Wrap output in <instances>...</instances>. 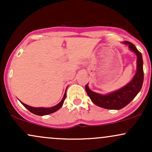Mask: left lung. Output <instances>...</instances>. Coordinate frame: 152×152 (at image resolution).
I'll list each match as a JSON object with an SVG mask.
<instances>
[{
  "instance_id": "8db88e82",
  "label": "left lung",
  "mask_w": 152,
  "mask_h": 152,
  "mask_svg": "<svg viewBox=\"0 0 152 152\" xmlns=\"http://www.w3.org/2000/svg\"><path fill=\"white\" fill-rule=\"evenodd\" d=\"M132 51L137 56V70L133 79L128 84L107 95H102L95 93L89 89L87 84L85 86L86 91L91 100L96 105L107 109L118 110L125 107L135 98L140 91L144 81V70H143V59L141 52H139L133 43L129 41H124Z\"/></svg>"
}]
</instances>
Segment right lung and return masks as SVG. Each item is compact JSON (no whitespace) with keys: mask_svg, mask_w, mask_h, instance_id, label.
Listing matches in <instances>:
<instances>
[{"mask_svg":"<svg viewBox=\"0 0 152 152\" xmlns=\"http://www.w3.org/2000/svg\"><path fill=\"white\" fill-rule=\"evenodd\" d=\"M66 93L64 94V97H63L61 102L59 103V104H57V105H56L55 106H53V107H50V108L32 107V106L26 105V104H23V103H22L21 102H21V104L24 106H25L26 109L28 110L29 111H31V113H33V114L38 115V116H44V115L52 114V113H53V112H55V111H58V110L60 109L61 107L63 104H64V100H65V99H66Z\"/></svg>","mask_w":152,"mask_h":152,"instance_id":"obj_1","label":"right lung"}]
</instances>
